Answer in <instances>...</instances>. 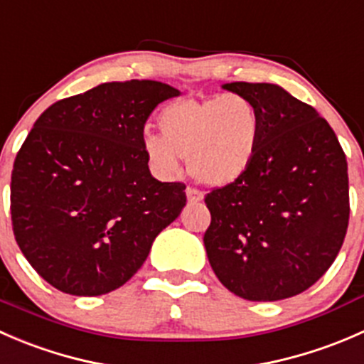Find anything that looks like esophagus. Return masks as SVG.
<instances>
[{"label": "esophagus", "instance_id": "1", "mask_svg": "<svg viewBox=\"0 0 364 364\" xmlns=\"http://www.w3.org/2000/svg\"><path fill=\"white\" fill-rule=\"evenodd\" d=\"M186 199H188V203H200V200L204 199V193L200 192V190L197 188H186Z\"/></svg>", "mask_w": 364, "mask_h": 364}]
</instances>
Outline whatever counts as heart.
Returning a JSON list of instances; mask_svg holds the SVG:
<instances>
[{"label":"heart","instance_id":"obj_1","mask_svg":"<svg viewBox=\"0 0 364 364\" xmlns=\"http://www.w3.org/2000/svg\"><path fill=\"white\" fill-rule=\"evenodd\" d=\"M160 134H146L142 148L149 164L165 178L186 159L196 181L227 186L250 167L260 135L259 111L250 98L225 93L185 98L168 104L159 117Z\"/></svg>","mask_w":364,"mask_h":364}]
</instances>
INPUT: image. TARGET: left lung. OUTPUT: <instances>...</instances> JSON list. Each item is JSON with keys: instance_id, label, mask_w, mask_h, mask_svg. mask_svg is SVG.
<instances>
[{"instance_id": "1", "label": "left lung", "mask_w": 364, "mask_h": 364, "mask_svg": "<svg viewBox=\"0 0 364 364\" xmlns=\"http://www.w3.org/2000/svg\"><path fill=\"white\" fill-rule=\"evenodd\" d=\"M222 87L250 98L260 135L245 174L205 196V253L236 296L287 299L311 287L343 245L350 213L345 153L328 121L284 87Z\"/></svg>"}]
</instances>
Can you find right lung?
<instances>
[{
    "label": "right lung",
    "instance_id": "right-lung-1",
    "mask_svg": "<svg viewBox=\"0 0 364 364\" xmlns=\"http://www.w3.org/2000/svg\"><path fill=\"white\" fill-rule=\"evenodd\" d=\"M174 97L159 80L104 82L35 121L14 161L10 211L21 252L58 291L119 289L185 208V185L153 178L142 148L149 114Z\"/></svg>",
    "mask_w": 364,
    "mask_h": 364
}]
</instances>
